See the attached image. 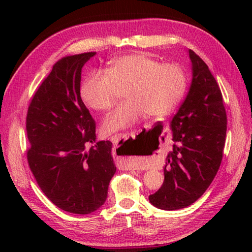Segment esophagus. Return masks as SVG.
<instances>
[{
  "label": "esophagus",
  "mask_w": 252,
  "mask_h": 252,
  "mask_svg": "<svg viewBox=\"0 0 252 252\" xmlns=\"http://www.w3.org/2000/svg\"><path fill=\"white\" fill-rule=\"evenodd\" d=\"M129 138L130 140H134L135 133L131 132V133H126V134H115L110 137V140L114 144H118L120 141H126V140H129ZM123 159H126V157H123ZM125 164L127 169H137L138 168L136 160L133 159L132 157H130L129 160H126Z\"/></svg>",
  "instance_id": "esophagus-1"
}]
</instances>
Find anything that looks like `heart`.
<instances>
[{"instance_id":"heart-1","label":"heart","mask_w":252,"mask_h":252,"mask_svg":"<svg viewBox=\"0 0 252 252\" xmlns=\"http://www.w3.org/2000/svg\"><path fill=\"white\" fill-rule=\"evenodd\" d=\"M126 100L105 118L103 131L127 129L147 114H170L183 97L186 74L175 63H161L146 54H130L111 61L106 72H93L81 85V97L91 108L110 109L119 90Z\"/></svg>"}]
</instances>
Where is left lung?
Instances as JSON below:
<instances>
[{
	"mask_svg": "<svg viewBox=\"0 0 252 252\" xmlns=\"http://www.w3.org/2000/svg\"><path fill=\"white\" fill-rule=\"evenodd\" d=\"M191 83L170 122L173 151L165 158L162 186L149 201L162 210L194 203L215 179L222 161L227 118L221 90L206 63L189 50Z\"/></svg>",
	"mask_w": 252,
	"mask_h": 252,
	"instance_id": "1",
	"label": "left lung"
}]
</instances>
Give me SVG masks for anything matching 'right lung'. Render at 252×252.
<instances>
[{
	"mask_svg": "<svg viewBox=\"0 0 252 252\" xmlns=\"http://www.w3.org/2000/svg\"><path fill=\"white\" fill-rule=\"evenodd\" d=\"M96 53L63 57L37 89L26 120L27 158L37 185L62 210L89 215L104 205L116 173L110 141L96 142L80 95L82 67ZM90 143L94 145L89 151Z\"/></svg>",
	"mask_w": 252,
	"mask_h": 252,
	"instance_id": "right-lung-1",
	"label": "right lung"
}]
</instances>
